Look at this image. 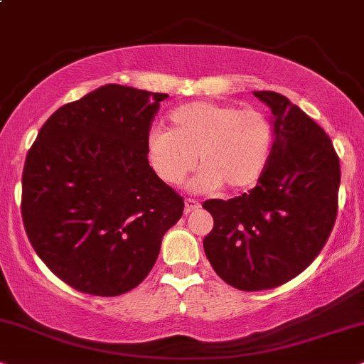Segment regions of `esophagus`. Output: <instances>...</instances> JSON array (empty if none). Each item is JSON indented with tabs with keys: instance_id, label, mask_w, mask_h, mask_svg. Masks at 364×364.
Here are the masks:
<instances>
[{
	"instance_id": "obj_1",
	"label": "esophagus",
	"mask_w": 364,
	"mask_h": 364,
	"mask_svg": "<svg viewBox=\"0 0 364 364\" xmlns=\"http://www.w3.org/2000/svg\"><path fill=\"white\" fill-rule=\"evenodd\" d=\"M201 205L198 203L196 200H191V198H186L185 200V213H191V211L200 210Z\"/></svg>"
}]
</instances>
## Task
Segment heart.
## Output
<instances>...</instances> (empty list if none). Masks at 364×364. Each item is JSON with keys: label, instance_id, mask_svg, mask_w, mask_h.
<instances>
[{"label": "heart", "instance_id": "1", "mask_svg": "<svg viewBox=\"0 0 364 364\" xmlns=\"http://www.w3.org/2000/svg\"><path fill=\"white\" fill-rule=\"evenodd\" d=\"M274 148V127L262 110L233 104L190 102L169 114V129L156 127L146 156L161 181L176 186L195 168L191 190L238 191L259 181Z\"/></svg>", "mask_w": 364, "mask_h": 364}]
</instances>
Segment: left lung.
<instances>
[{"instance_id": "8db88e82", "label": "left lung", "mask_w": 364, "mask_h": 364, "mask_svg": "<svg viewBox=\"0 0 364 364\" xmlns=\"http://www.w3.org/2000/svg\"><path fill=\"white\" fill-rule=\"evenodd\" d=\"M272 110L274 148L254 190L208 200L213 216L206 259L240 291H265L297 277L333 232L341 181L339 158L324 129L282 94L254 92Z\"/></svg>"}]
</instances>
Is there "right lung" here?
<instances>
[{"mask_svg":"<svg viewBox=\"0 0 364 364\" xmlns=\"http://www.w3.org/2000/svg\"><path fill=\"white\" fill-rule=\"evenodd\" d=\"M168 94L107 84L62 105L40 129L21 178L36 255L77 291L121 296L148 277L183 198L146 156Z\"/></svg>","mask_w":364,"mask_h":364,"instance_id":"right-lung-1","label":"right lung"}]
</instances>
